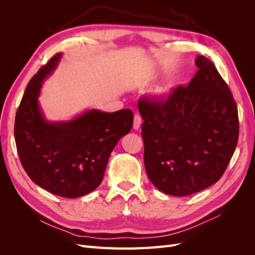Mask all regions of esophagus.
I'll return each mask as SVG.
<instances>
[{"label": "esophagus", "instance_id": "esophagus-1", "mask_svg": "<svg viewBox=\"0 0 255 255\" xmlns=\"http://www.w3.org/2000/svg\"><path fill=\"white\" fill-rule=\"evenodd\" d=\"M140 125H141V117H140V115H138V114H136L135 116H134V122H133V128H135V129H138L140 128Z\"/></svg>", "mask_w": 255, "mask_h": 255}]
</instances>
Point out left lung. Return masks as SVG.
<instances>
[{"mask_svg": "<svg viewBox=\"0 0 255 255\" xmlns=\"http://www.w3.org/2000/svg\"><path fill=\"white\" fill-rule=\"evenodd\" d=\"M196 66L188 86L173 88L164 99L138 101L146 174L158 190L174 197L218 182L238 140L232 92L210 59L200 55Z\"/></svg>", "mask_w": 255, "mask_h": 255, "instance_id": "obj_1", "label": "left lung"}]
</instances>
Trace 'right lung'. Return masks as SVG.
I'll return each instance as SVG.
<instances>
[{"label": "right lung", "instance_id": "add662e5", "mask_svg": "<svg viewBox=\"0 0 255 255\" xmlns=\"http://www.w3.org/2000/svg\"><path fill=\"white\" fill-rule=\"evenodd\" d=\"M60 57L54 55L28 82L16 114L14 139L30 180L53 195L79 198L101 184L111 153L134 117L130 110H90L70 121L45 120L38 97Z\"/></svg>", "mask_w": 255, "mask_h": 255}]
</instances>
